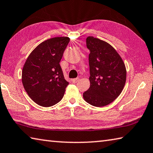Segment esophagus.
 I'll list each match as a JSON object with an SVG mask.
<instances>
[{"instance_id": "1", "label": "esophagus", "mask_w": 153, "mask_h": 153, "mask_svg": "<svg viewBox=\"0 0 153 153\" xmlns=\"http://www.w3.org/2000/svg\"><path fill=\"white\" fill-rule=\"evenodd\" d=\"M79 80V77H77V78H75V79H71V82H73V83H76V82H77Z\"/></svg>"}]
</instances>
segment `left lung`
I'll return each mask as SVG.
<instances>
[{
    "label": "left lung",
    "mask_w": 153,
    "mask_h": 153,
    "mask_svg": "<svg viewBox=\"0 0 153 153\" xmlns=\"http://www.w3.org/2000/svg\"><path fill=\"white\" fill-rule=\"evenodd\" d=\"M89 89L83 97L90 105L104 107L114 101L122 92L126 81V68L115 48L105 41L88 36Z\"/></svg>",
    "instance_id": "left-lung-1"
}]
</instances>
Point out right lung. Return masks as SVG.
Wrapping results in <instances>:
<instances>
[{
  "mask_svg": "<svg viewBox=\"0 0 153 153\" xmlns=\"http://www.w3.org/2000/svg\"><path fill=\"white\" fill-rule=\"evenodd\" d=\"M69 40L68 37H55L44 41L25 61L22 69L23 86L38 105L51 107L63 97L69 83L59 63Z\"/></svg>",
  "mask_w": 153,
  "mask_h": 153,
  "instance_id": "right-lung-1",
  "label": "right lung"
}]
</instances>
